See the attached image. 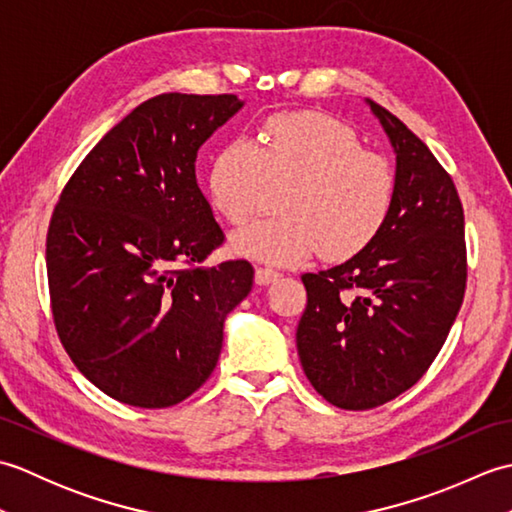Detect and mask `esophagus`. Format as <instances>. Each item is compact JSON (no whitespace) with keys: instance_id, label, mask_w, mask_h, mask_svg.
<instances>
[{"instance_id":"esophagus-1","label":"esophagus","mask_w":512,"mask_h":512,"mask_svg":"<svg viewBox=\"0 0 512 512\" xmlns=\"http://www.w3.org/2000/svg\"><path fill=\"white\" fill-rule=\"evenodd\" d=\"M277 277H279V273H277V270H273V268H257L255 270V284L257 286L273 284Z\"/></svg>"}]
</instances>
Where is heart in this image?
I'll use <instances>...</instances> for the list:
<instances>
[{
  "mask_svg": "<svg viewBox=\"0 0 512 512\" xmlns=\"http://www.w3.org/2000/svg\"><path fill=\"white\" fill-rule=\"evenodd\" d=\"M286 184L281 215L233 233L231 250L253 262L290 266L319 250L341 262L383 231L396 200L387 158L361 145L354 129L321 112L266 118L259 143L237 138L211 160L209 200L226 222L242 226L266 184Z\"/></svg>",
  "mask_w": 512,
  "mask_h": 512,
  "instance_id": "b5f03b06",
  "label": "heart"
}]
</instances>
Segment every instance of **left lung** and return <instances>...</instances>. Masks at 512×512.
I'll use <instances>...</instances> for the list:
<instances>
[{
	"label": "left lung",
	"mask_w": 512,
	"mask_h": 512,
	"mask_svg": "<svg viewBox=\"0 0 512 512\" xmlns=\"http://www.w3.org/2000/svg\"><path fill=\"white\" fill-rule=\"evenodd\" d=\"M396 154V200L361 253L301 277V367L341 409H372L416 385L449 336L466 286L464 211L429 147L365 99Z\"/></svg>",
	"instance_id": "8db88e82"
}]
</instances>
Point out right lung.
<instances>
[{
	"mask_svg": "<svg viewBox=\"0 0 512 512\" xmlns=\"http://www.w3.org/2000/svg\"><path fill=\"white\" fill-rule=\"evenodd\" d=\"M233 94H160L112 127L52 213V317L79 372L132 407L191 396L217 365L224 321L253 288L195 180L198 149L242 110ZM187 265V269H182Z\"/></svg>",
	"mask_w": 512,
	"mask_h": 512,
	"instance_id": "obj_1",
	"label": "right lung"
}]
</instances>
